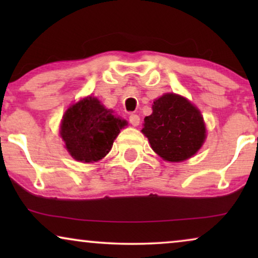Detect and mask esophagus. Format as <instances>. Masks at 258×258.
Here are the masks:
<instances>
[{
	"mask_svg": "<svg viewBox=\"0 0 258 258\" xmlns=\"http://www.w3.org/2000/svg\"><path fill=\"white\" fill-rule=\"evenodd\" d=\"M129 122L132 123L134 126H137L140 124V116L136 115V114L129 115Z\"/></svg>",
	"mask_w": 258,
	"mask_h": 258,
	"instance_id": "esophagus-1",
	"label": "esophagus"
}]
</instances>
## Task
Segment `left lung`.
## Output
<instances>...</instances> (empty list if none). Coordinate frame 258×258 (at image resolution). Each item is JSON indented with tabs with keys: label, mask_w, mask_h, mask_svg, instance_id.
<instances>
[{
	"label": "left lung",
	"mask_w": 258,
	"mask_h": 258,
	"mask_svg": "<svg viewBox=\"0 0 258 258\" xmlns=\"http://www.w3.org/2000/svg\"><path fill=\"white\" fill-rule=\"evenodd\" d=\"M142 133L155 153L169 162L191 157L206 139L199 109L175 94H165L154 102L153 114L144 118Z\"/></svg>",
	"instance_id": "obj_1"
}]
</instances>
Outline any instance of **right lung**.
<instances>
[{
  "mask_svg": "<svg viewBox=\"0 0 258 258\" xmlns=\"http://www.w3.org/2000/svg\"><path fill=\"white\" fill-rule=\"evenodd\" d=\"M125 124L97 98L87 97L66 111L61 136L75 160L96 162L110 151L119 129Z\"/></svg>",
  "mask_w": 258,
  "mask_h": 258,
  "instance_id": "right-lung-1",
  "label": "right lung"
}]
</instances>
